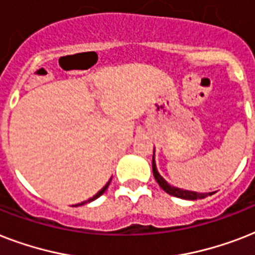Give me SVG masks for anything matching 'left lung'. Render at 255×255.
<instances>
[{"mask_svg": "<svg viewBox=\"0 0 255 255\" xmlns=\"http://www.w3.org/2000/svg\"><path fill=\"white\" fill-rule=\"evenodd\" d=\"M152 172H153V176H155L156 181L160 185V188L163 190H165L167 193H169L170 196H174V197L184 198V200H198V198H205L208 196L213 193H197V192H190V190H184L178 189V188H174V186H170L165 180H164L161 176L159 174L157 169H156L155 160L152 159Z\"/></svg>", "mask_w": 255, "mask_h": 255, "instance_id": "obj_1", "label": "left lung"}]
</instances>
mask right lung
Segmentation results:
<instances>
[{
	"label": "right lung",
	"mask_w": 255,
	"mask_h": 255,
	"mask_svg": "<svg viewBox=\"0 0 255 255\" xmlns=\"http://www.w3.org/2000/svg\"><path fill=\"white\" fill-rule=\"evenodd\" d=\"M108 185H110V182H108L107 185L104 186L103 189H102V190H99V192H98V193H96V194H95V196H94V197H91V198H90V200H88V201H85V202H82L81 205H85L86 202H90V201H92V200H95V198H98V197H99V196H102V194H103V193H104V192H106V189H107V188H108Z\"/></svg>",
	"instance_id": "obj_1"
}]
</instances>
